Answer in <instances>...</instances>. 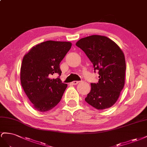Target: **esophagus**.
I'll use <instances>...</instances> for the list:
<instances>
[{
  "label": "esophagus",
  "instance_id": "esophagus-1",
  "mask_svg": "<svg viewBox=\"0 0 147 147\" xmlns=\"http://www.w3.org/2000/svg\"><path fill=\"white\" fill-rule=\"evenodd\" d=\"M79 82V81H73L72 82H71V85H76L78 84Z\"/></svg>",
  "mask_w": 147,
  "mask_h": 147
}]
</instances>
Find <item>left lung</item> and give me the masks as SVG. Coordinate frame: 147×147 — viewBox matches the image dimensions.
<instances>
[{"instance_id": "8db88e82", "label": "left lung", "mask_w": 147, "mask_h": 147, "mask_svg": "<svg viewBox=\"0 0 147 147\" xmlns=\"http://www.w3.org/2000/svg\"><path fill=\"white\" fill-rule=\"evenodd\" d=\"M98 71V82L91 84L86 102L97 110L110 108L118 100L125 83V57L122 50L108 37L92 35L76 44Z\"/></svg>"}]
</instances>
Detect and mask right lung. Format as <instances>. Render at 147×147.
<instances>
[{
	"label": "right lung",
	"instance_id": "obj_1",
	"mask_svg": "<svg viewBox=\"0 0 147 147\" xmlns=\"http://www.w3.org/2000/svg\"><path fill=\"white\" fill-rule=\"evenodd\" d=\"M70 42L47 40L36 45L24 55L20 69V81L24 92L35 110L45 112L60 102L67 87L60 78V63L70 50Z\"/></svg>",
	"mask_w": 147,
	"mask_h": 147
}]
</instances>
